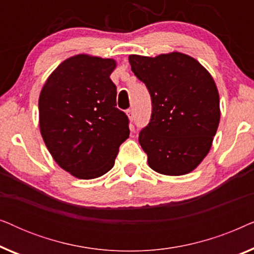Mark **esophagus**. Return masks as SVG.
<instances>
[{
	"mask_svg": "<svg viewBox=\"0 0 254 254\" xmlns=\"http://www.w3.org/2000/svg\"><path fill=\"white\" fill-rule=\"evenodd\" d=\"M126 113H127L128 118H129V120H130V121H133V120H134V112H133V110H131V109H128Z\"/></svg>",
	"mask_w": 254,
	"mask_h": 254,
	"instance_id": "obj_1",
	"label": "esophagus"
}]
</instances>
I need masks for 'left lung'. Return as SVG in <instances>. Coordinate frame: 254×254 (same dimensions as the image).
<instances>
[{"label":"left lung","instance_id":"8db88e82","mask_svg":"<svg viewBox=\"0 0 254 254\" xmlns=\"http://www.w3.org/2000/svg\"><path fill=\"white\" fill-rule=\"evenodd\" d=\"M134 75L151 97V119L138 142L154 171L190 173L210 150L220 123V97L207 69L173 52L149 58L129 55Z\"/></svg>","mask_w":254,"mask_h":254}]
</instances>
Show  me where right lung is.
Instances as JSON below:
<instances>
[{"label": "right lung", "instance_id": "right-lung-1", "mask_svg": "<svg viewBox=\"0 0 254 254\" xmlns=\"http://www.w3.org/2000/svg\"><path fill=\"white\" fill-rule=\"evenodd\" d=\"M112 59L79 54L50 75L39 97L45 144L62 169L79 179L105 175L129 137V120L117 107Z\"/></svg>", "mask_w": 254, "mask_h": 254}]
</instances>
